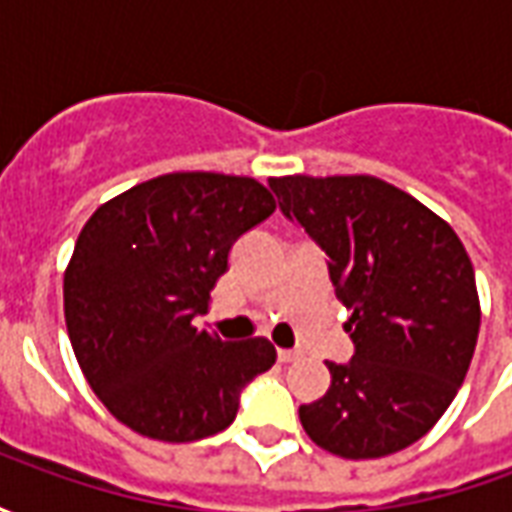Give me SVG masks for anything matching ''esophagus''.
<instances>
[{
    "label": "esophagus",
    "instance_id": "obj_1",
    "mask_svg": "<svg viewBox=\"0 0 512 512\" xmlns=\"http://www.w3.org/2000/svg\"><path fill=\"white\" fill-rule=\"evenodd\" d=\"M277 356H279V362H293V359L299 356V351H290V348H279Z\"/></svg>",
    "mask_w": 512,
    "mask_h": 512
}]
</instances>
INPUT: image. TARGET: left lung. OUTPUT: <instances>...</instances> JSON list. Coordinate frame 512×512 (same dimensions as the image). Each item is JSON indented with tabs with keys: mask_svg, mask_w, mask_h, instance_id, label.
<instances>
[{
	"mask_svg": "<svg viewBox=\"0 0 512 512\" xmlns=\"http://www.w3.org/2000/svg\"><path fill=\"white\" fill-rule=\"evenodd\" d=\"M279 208L329 255L337 299L351 310L348 365L299 408L321 450L367 461L428 433L472 365L480 296L472 260L428 205L373 175L271 178Z\"/></svg>",
	"mask_w": 512,
	"mask_h": 512,
	"instance_id": "left-lung-1",
	"label": "left lung"
}]
</instances>
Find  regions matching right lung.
Listing matches in <instances>:
<instances>
[{
    "instance_id": "right-lung-1",
    "label": "right lung",
    "mask_w": 512,
    "mask_h": 512,
    "mask_svg": "<svg viewBox=\"0 0 512 512\" xmlns=\"http://www.w3.org/2000/svg\"><path fill=\"white\" fill-rule=\"evenodd\" d=\"M255 178L169 172L87 219L62 296L73 354L109 414L147 439L183 444L224 430L244 384L277 362L266 337L224 343L194 326L238 235L268 219Z\"/></svg>"
}]
</instances>
